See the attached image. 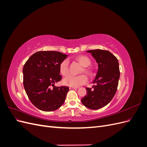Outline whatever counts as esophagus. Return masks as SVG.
Listing matches in <instances>:
<instances>
[{"instance_id":"obj_1","label":"esophagus","mask_w":147,"mask_h":147,"mask_svg":"<svg viewBox=\"0 0 147 147\" xmlns=\"http://www.w3.org/2000/svg\"><path fill=\"white\" fill-rule=\"evenodd\" d=\"M70 90H76L77 89V88H75V87H69Z\"/></svg>"}]
</instances>
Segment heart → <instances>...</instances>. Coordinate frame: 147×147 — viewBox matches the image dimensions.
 Here are the masks:
<instances>
[{"instance_id": "1", "label": "heart", "mask_w": 147, "mask_h": 147, "mask_svg": "<svg viewBox=\"0 0 147 147\" xmlns=\"http://www.w3.org/2000/svg\"><path fill=\"white\" fill-rule=\"evenodd\" d=\"M77 60L84 67V72L86 74H90V70L88 68L91 64L90 59L86 56H80L77 57ZM59 71L63 76H66L69 72V63L67 59L62 61L59 65ZM88 82V78L84 75H69L63 80V84L70 87H78Z\"/></svg>"}]
</instances>
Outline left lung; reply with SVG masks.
I'll list each match as a JSON object with an SVG mask.
<instances>
[{"instance_id":"8db88e82","label":"left lung","mask_w":147,"mask_h":147,"mask_svg":"<svg viewBox=\"0 0 147 147\" xmlns=\"http://www.w3.org/2000/svg\"><path fill=\"white\" fill-rule=\"evenodd\" d=\"M98 64V70L92 82V89L86 88L87 94L82 99L86 107L97 110L104 107L112 100L117 90L119 78L117 58L109 51L97 49L89 50Z\"/></svg>"}]
</instances>
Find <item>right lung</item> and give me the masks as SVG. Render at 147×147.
<instances>
[{
    "label": "right lung",
    "mask_w": 147,
    "mask_h": 147,
    "mask_svg": "<svg viewBox=\"0 0 147 147\" xmlns=\"http://www.w3.org/2000/svg\"><path fill=\"white\" fill-rule=\"evenodd\" d=\"M67 57L59 51H38L25 63L23 69L24 87L29 100L37 109L51 112L64 104L69 88L56 87L55 83L62 79L59 65Z\"/></svg>",
    "instance_id": "right-lung-1"
}]
</instances>
